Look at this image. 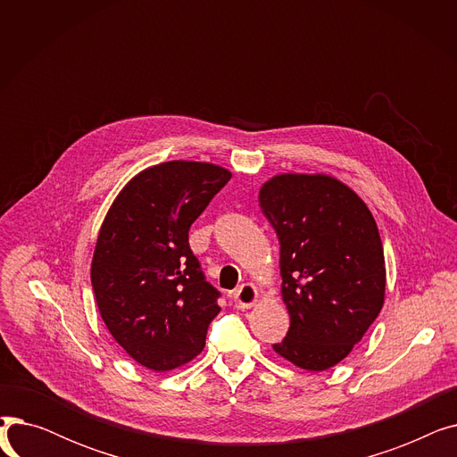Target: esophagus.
I'll return each instance as SVG.
<instances>
[{
    "mask_svg": "<svg viewBox=\"0 0 457 457\" xmlns=\"http://www.w3.org/2000/svg\"><path fill=\"white\" fill-rule=\"evenodd\" d=\"M257 296H259L257 289L252 283H245L231 293V300H233L235 307H238V309H250L257 302Z\"/></svg>",
    "mask_w": 457,
    "mask_h": 457,
    "instance_id": "obj_1",
    "label": "esophagus"
}]
</instances>
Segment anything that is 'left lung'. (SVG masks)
<instances>
[{"mask_svg":"<svg viewBox=\"0 0 457 457\" xmlns=\"http://www.w3.org/2000/svg\"><path fill=\"white\" fill-rule=\"evenodd\" d=\"M279 238L291 326L274 352L305 370L335 367L363 339L386 298V257L367 204L326 174H279L259 190Z\"/></svg>","mask_w":457,"mask_h":457,"instance_id":"obj_1","label":"left lung"}]
</instances>
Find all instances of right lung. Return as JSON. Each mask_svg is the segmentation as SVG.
<instances>
[{"instance_id": "right-lung-1", "label": "right lung", "mask_w": 457, "mask_h": 457, "mask_svg": "<svg viewBox=\"0 0 457 457\" xmlns=\"http://www.w3.org/2000/svg\"><path fill=\"white\" fill-rule=\"evenodd\" d=\"M229 179L211 162L150 166L120 190L100 228L90 265L96 303L114 341L150 370L192 361L220 313L188 229Z\"/></svg>"}]
</instances>
